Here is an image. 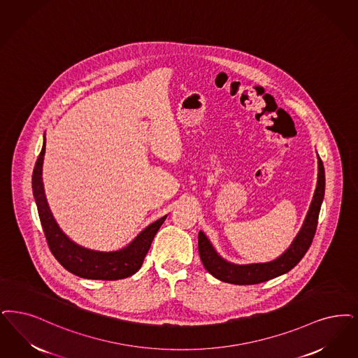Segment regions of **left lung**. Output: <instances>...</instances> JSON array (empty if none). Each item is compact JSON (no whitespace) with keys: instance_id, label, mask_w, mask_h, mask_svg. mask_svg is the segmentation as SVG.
<instances>
[{"instance_id":"8db88e82","label":"left lung","mask_w":358,"mask_h":358,"mask_svg":"<svg viewBox=\"0 0 358 358\" xmlns=\"http://www.w3.org/2000/svg\"><path fill=\"white\" fill-rule=\"evenodd\" d=\"M324 194H325V171H324V164L321 158H318V181H317V187H315L310 209L305 218V222L301 228L300 233L297 234V237L294 238V241L289 246V249L284 255H281L280 257L273 259L271 262H264V264H248V265L231 264L215 252L213 245L208 240V237L200 231L199 252H200L201 261L205 269L220 281L236 284V285H255L289 272L300 262L312 245Z\"/></svg>"}]
</instances>
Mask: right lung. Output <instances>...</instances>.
I'll list each match as a JSON object with an SVG mask.
<instances>
[{"mask_svg":"<svg viewBox=\"0 0 358 358\" xmlns=\"http://www.w3.org/2000/svg\"><path fill=\"white\" fill-rule=\"evenodd\" d=\"M43 155L45 140L31 176V187L43 233L46 237V243L52 255L68 272L87 280L113 281L127 278L137 272L143 265V258L149 252V248L156 233L166 220V215L161 217L156 222L146 227L128 246L120 250L99 252L80 246L73 243L72 240L68 238L66 234L59 229L55 217L49 209L43 192Z\"/></svg>","mask_w":358,"mask_h":358,"instance_id":"1","label":"right lung"}]
</instances>
